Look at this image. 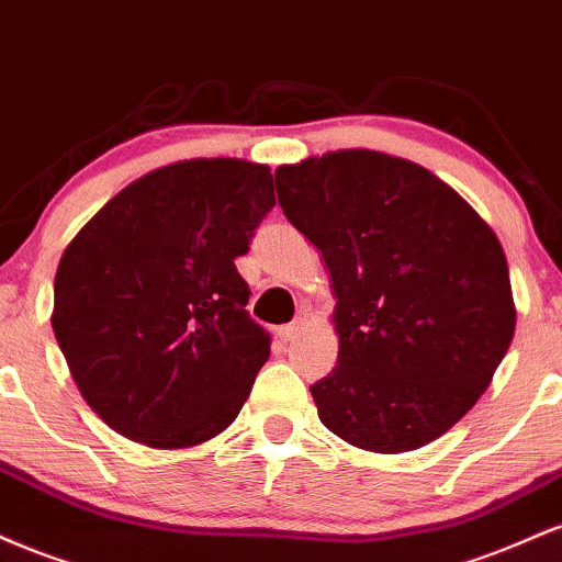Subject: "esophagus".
I'll return each mask as SVG.
<instances>
[{"instance_id":"obj_1","label":"esophagus","mask_w":562,"mask_h":562,"mask_svg":"<svg viewBox=\"0 0 562 562\" xmlns=\"http://www.w3.org/2000/svg\"><path fill=\"white\" fill-rule=\"evenodd\" d=\"M300 328H302V321H294V323H289V326H281L279 328V339L283 341V345H286V341H292L296 334H300Z\"/></svg>"}]
</instances>
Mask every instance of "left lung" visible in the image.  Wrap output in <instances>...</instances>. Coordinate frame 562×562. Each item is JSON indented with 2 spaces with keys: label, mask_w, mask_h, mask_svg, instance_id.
Returning a JSON list of instances; mask_svg holds the SVG:
<instances>
[{
  "label": "left lung",
  "mask_w": 562,
  "mask_h": 562,
  "mask_svg": "<svg viewBox=\"0 0 562 562\" xmlns=\"http://www.w3.org/2000/svg\"><path fill=\"white\" fill-rule=\"evenodd\" d=\"M276 191L336 296L339 366L310 386L321 424L381 454L439 439L486 392L516 331L503 244L441 178L384 151L281 165Z\"/></svg>",
  "instance_id": "left-lung-1"
}]
</instances>
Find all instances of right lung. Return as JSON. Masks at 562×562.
I'll use <instances>...</instances> for the list:
<instances>
[{
  "mask_svg": "<svg viewBox=\"0 0 562 562\" xmlns=\"http://www.w3.org/2000/svg\"><path fill=\"white\" fill-rule=\"evenodd\" d=\"M273 204L268 165L196 157L136 178L72 236L52 328L112 431L187 450L234 424L270 355L234 260Z\"/></svg>",
  "mask_w": 562,
  "mask_h": 562,
  "instance_id": "right-lung-1",
  "label": "right lung"
}]
</instances>
